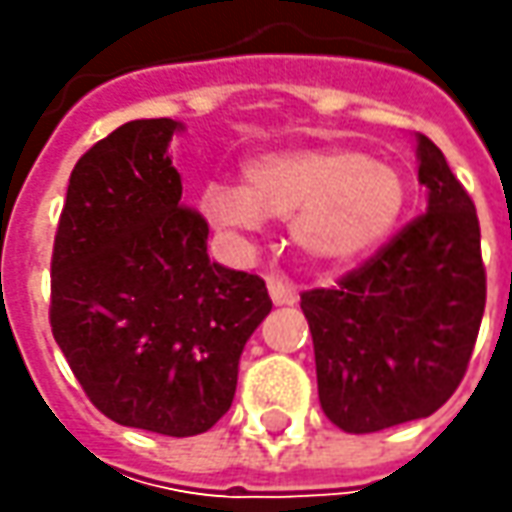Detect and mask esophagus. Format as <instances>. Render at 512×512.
<instances>
[{"instance_id":"obj_1","label":"esophagus","mask_w":512,"mask_h":512,"mask_svg":"<svg viewBox=\"0 0 512 512\" xmlns=\"http://www.w3.org/2000/svg\"><path fill=\"white\" fill-rule=\"evenodd\" d=\"M267 290H270V299L276 305H293L296 302V290L287 285L282 276H267Z\"/></svg>"}]
</instances>
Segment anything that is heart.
<instances>
[{
	"instance_id": "obj_1",
	"label": "heart",
	"mask_w": 512,
	"mask_h": 512,
	"mask_svg": "<svg viewBox=\"0 0 512 512\" xmlns=\"http://www.w3.org/2000/svg\"><path fill=\"white\" fill-rule=\"evenodd\" d=\"M407 199L402 170L347 148L265 153L245 165V182H210L202 210L230 236L259 230L265 216L290 219L293 242L313 262L350 265L382 245Z\"/></svg>"
}]
</instances>
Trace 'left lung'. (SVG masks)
I'll return each instance as SVG.
<instances>
[{"instance_id": "obj_1", "label": "left lung", "mask_w": 512, "mask_h": 512, "mask_svg": "<svg viewBox=\"0 0 512 512\" xmlns=\"http://www.w3.org/2000/svg\"><path fill=\"white\" fill-rule=\"evenodd\" d=\"M427 210L336 287L302 293L319 402L344 433L436 413L462 384L487 302L482 230L444 153L419 136Z\"/></svg>"}]
</instances>
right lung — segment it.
Here are the masks:
<instances>
[{
	"label": "right lung",
	"mask_w": 512,
	"mask_h": 512,
	"mask_svg": "<svg viewBox=\"0 0 512 512\" xmlns=\"http://www.w3.org/2000/svg\"><path fill=\"white\" fill-rule=\"evenodd\" d=\"M173 119H136L70 173L50 256V330L99 413L196 436L233 404L239 356L270 313L265 279L207 256L182 205Z\"/></svg>",
	"instance_id": "obj_1"
}]
</instances>
